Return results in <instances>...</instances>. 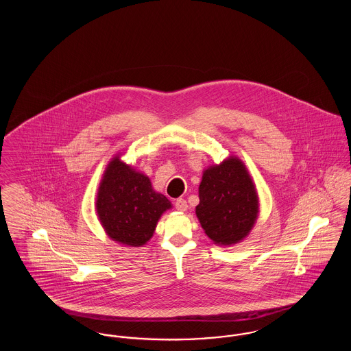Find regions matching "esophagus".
I'll return each instance as SVG.
<instances>
[{"label": "esophagus", "mask_w": 351, "mask_h": 351, "mask_svg": "<svg viewBox=\"0 0 351 351\" xmlns=\"http://www.w3.org/2000/svg\"><path fill=\"white\" fill-rule=\"evenodd\" d=\"M175 208L178 210H180V212H185L186 208H188L186 201L184 200V199H178V200L175 201Z\"/></svg>", "instance_id": "34e87169"}]
</instances>
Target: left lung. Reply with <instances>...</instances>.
<instances>
[{
  "mask_svg": "<svg viewBox=\"0 0 351 351\" xmlns=\"http://www.w3.org/2000/svg\"><path fill=\"white\" fill-rule=\"evenodd\" d=\"M199 197L196 215L215 243H237L255 223L258 195L247 169L237 158L204 171Z\"/></svg>",
  "mask_w": 351,
  "mask_h": 351,
  "instance_id": "left-lung-1",
  "label": "left lung"
}]
</instances>
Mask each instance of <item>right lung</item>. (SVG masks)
Listing matches in <instances>:
<instances>
[{
  "mask_svg": "<svg viewBox=\"0 0 351 351\" xmlns=\"http://www.w3.org/2000/svg\"><path fill=\"white\" fill-rule=\"evenodd\" d=\"M171 208L150 179L114 158L101 180L96 209L105 232L122 245L139 247L154 234L158 219Z\"/></svg>",
  "mask_w": 351,
  "mask_h": 351,
  "instance_id": "obj_1",
  "label": "right lung"
}]
</instances>
